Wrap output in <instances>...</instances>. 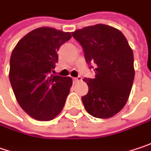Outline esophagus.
<instances>
[{"label": "esophagus", "mask_w": 151, "mask_h": 151, "mask_svg": "<svg viewBox=\"0 0 151 151\" xmlns=\"http://www.w3.org/2000/svg\"><path fill=\"white\" fill-rule=\"evenodd\" d=\"M81 81V76H78L76 78H74V81Z\"/></svg>", "instance_id": "esophagus-1"}]
</instances>
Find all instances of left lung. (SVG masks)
I'll use <instances>...</instances> for the list:
<instances>
[{"label": "left lung", "mask_w": 151, "mask_h": 151, "mask_svg": "<svg viewBox=\"0 0 151 151\" xmlns=\"http://www.w3.org/2000/svg\"><path fill=\"white\" fill-rule=\"evenodd\" d=\"M81 45L86 62L94 64L93 79L84 78L88 93L81 98L87 112L97 118L114 116L128 100L134 79L133 52L124 35L102 24L72 32Z\"/></svg>", "instance_id": "obj_1"}]
</instances>
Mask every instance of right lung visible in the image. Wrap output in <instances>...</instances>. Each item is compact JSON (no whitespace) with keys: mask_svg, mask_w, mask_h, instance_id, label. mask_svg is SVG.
Masks as SVG:
<instances>
[{"mask_svg":"<svg viewBox=\"0 0 151 151\" xmlns=\"http://www.w3.org/2000/svg\"><path fill=\"white\" fill-rule=\"evenodd\" d=\"M70 32L41 27L24 35L12 50L9 79L16 99L27 114L51 121L62 111L72 86L70 77L53 76L57 52Z\"/></svg>","mask_w":151,"mask_h":151,"instance_id":"obj_1","label":"right lung"}]
</instances>
